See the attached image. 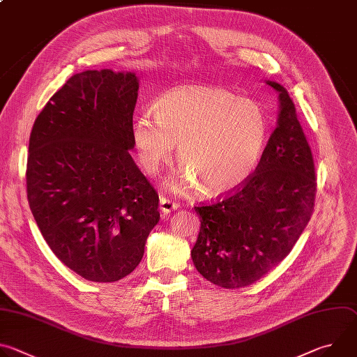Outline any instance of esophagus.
<instances>
[{
	"label": "esophagus",
	"instance_id": "esophagus-1",
	"mask_svg": "<svg viewBox=\"0 0 357 357\" xmlns=\"http://www.w3.org/2000/svg\"><path fill=\"white\" fill-rule=\"evenodd\" d=\"M179 208V202H175L172 199H168L165 196H161L160 197V209L164 212V213H169L172 211H176Z\"/></svg>",
	"mask_w": 357,
	"mask_h": 357
}]
</instances>
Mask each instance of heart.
I'll return each instance as SVG.
<instances>
[{
  "label": "heart",
  "mask_w": 357,
  "mask_h": 357,
  "mask_svg": "<svg viewBox=\"0 0 357 357\" xmlns=\"http://www.w3.org/2000/svg\"><path fill=\"white\" fill-rule=\"evenodd\" d=\"M267 139L263 109L220 87L169 90L157 100L155 116L142 113L132 124V142L145 172L157 174L178 144L183 168L169 181L171 188L200 186L211 197L236 190L254 174Z\"/></svg>",
  "instance_id": "heart-1"
}]
</instances>
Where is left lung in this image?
<instances>
[{
	"label": "left lung",
	"instance_id": "1",
	"mask_svg": "<svg viewBox=\"0 0 357 357\" xmlns=\"http://www.w3.org/2000/svg\"><path fill=\"white\" fill-rule=\"evenodd\" d=\"M280 93L278 127L254 174L236 190L195 206L200 231L192 260L218 287L251 285L275 268L307 227L315 205L312 151L287 90Z\"/></svg>",
	"mask_w": 357,
	"mask_h": 357
}]
</instances>
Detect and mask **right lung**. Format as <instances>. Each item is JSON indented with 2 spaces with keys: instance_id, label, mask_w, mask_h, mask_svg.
I'll return each instance as SVG.
<instances>
[{
  "instance_id": "1",
  "label": "right lung",
  "mask_w": 357,
  "mask_h": 357,
  "mask_svg": "<svg viewBox=\"0 0 357 357\" xmlns=\"http://www.w3.org/2000/svg\"><path fill=\"white\" fill-rule=\"evenodd\" d=\"M137 91L134 73H77L49 98L29 137L36 225L55 256L94 282L132 273L160 222V196L128 151Z\"/></svg>"
}]
</instances>
